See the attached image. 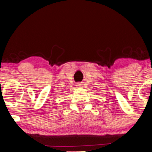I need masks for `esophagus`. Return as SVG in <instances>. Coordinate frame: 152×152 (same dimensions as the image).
<instances>
[{
	"instance_id": "1",
	"label": "esophagus",
	"mask_w": 152,
	"mask_h": 152,
	"mask_svg": "<svg viewBox=\"0 0 152 152\" xmlns=\"http://www.w3.org/2000/svg\"><path fill=\"white\" fill-rule=\"evenodd\" d=\"M82 84H80V83H77V85H76V86H77V87H80L81 86H82V85H81Z\"/></svg>"
}]
</instances>
